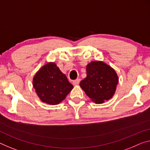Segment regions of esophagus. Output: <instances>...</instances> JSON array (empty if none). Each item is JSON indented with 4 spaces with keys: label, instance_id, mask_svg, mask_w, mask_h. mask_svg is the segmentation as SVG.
Instances as JSON below:
<instances>
[{
    "label": "esophagus",
    "instance_id": "34e87169",
    "mask_svg": "<svg viewBox=\"0 0 150 150\" xmlns=\"http://www.w3.org/2000/svg\"><path fill=\"white\" fill-rule=\"evenodd\" d=\"M79 82H80V79H77L73 81V84L74 85H77L79 84Z\"/></svg>",
    "mask_w": 150,
    "mask_h": 150
}]
</instances>
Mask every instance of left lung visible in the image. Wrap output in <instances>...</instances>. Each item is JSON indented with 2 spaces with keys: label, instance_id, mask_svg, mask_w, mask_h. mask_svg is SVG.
Returning a JSON list of instances; mask_svg holds the SVG:
<instances>
[{
  "label": "left lung",
  "instance_id": "obj_1",
  "mask_svg": "<svg viewBox=\"0 0 150 150\" xmlns=\"http://www.w3.org/2000/svg\"><path fill=\"white\" fill-rule=\"evenodd\" d=\"M118 77L115 70L102 61H92L87 66V77L80 87L96 103L108 101L115 93Z\"/></svg>",
  "mask_w": 150,
  "mask_h": 150
}]
</instances>
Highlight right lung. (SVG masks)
<instances>
[{
  "label": "right lung",
  "mask_w": 150,
  "mask_h": 150,
  "mask_svg": "<svg viewBox=\"0 0 150 150\" xmlns=\"http://www.w3.org/2000/svg\"><path fill=\"white\" fill-rule=\"evenodd\" d=\"M33 87L41 100L50 105L62 101L73 87L54 63L46 64L38 71L33 78Z\"/></svg>",
  "instance_id": "right-lung-1"
}]
</instances>
